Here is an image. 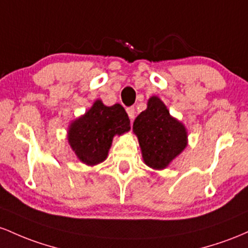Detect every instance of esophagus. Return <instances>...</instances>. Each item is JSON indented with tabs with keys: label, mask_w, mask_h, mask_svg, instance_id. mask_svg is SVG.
<instances>
[{
	"label": "esophagus",
	"mask_w": 248,
	"mask_h": 248,
	"mask_svg": "<svg viewBox=\"0 0 248 248\" xmlns=\"http://www.w3.org/2000/svg\"><path fill=\"white\" fill-rule=\"evenodd\" d=\"M126 112H127V115H129L130 119H131V121H132V119L135 118V115H136V109H135V108H132V107L131 108H127Z\"/></svg>",
	"instance_id": "34e87169"
}]
</instances>
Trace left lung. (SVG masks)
Returning <instances> with one entry per match:
<instances>
[{
	"mask_svg": "<svg viewBox=\"0 0 248 248\" xmlns=\"http://www.w3.org/2000/svg\"><path fill=\"white\" fill-rule=\"evenodd\" d=\"M144 163L154 170H164L187 146V129L173 116L158 96L150 97L146 110L133 122Z\"/></svg>",
	"mask_w": 248,
	"mask_h": 248,
	"instance_id": "left-lung-1",
	"label": "left lung"
}]
</instances>
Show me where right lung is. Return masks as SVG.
<instances>
[{
  "instance_id": "obj_1",
  "label": "right lung",
  "mask_w": 248,
  "mask_h": 248,
  "mask_svg": "<svg viewBox=\"0 0 248 248\" xmlns=\"http://www.w3.org/2000/svg\"><path fill=\"white\" fill-rule=\"evenodd\" d=\"M130 129V119L121 104L107 107L96 99L84 115L69 125L68 143L78 160L94 166L108 158L113 137Z\"/></svg>"
}]
</instances>
